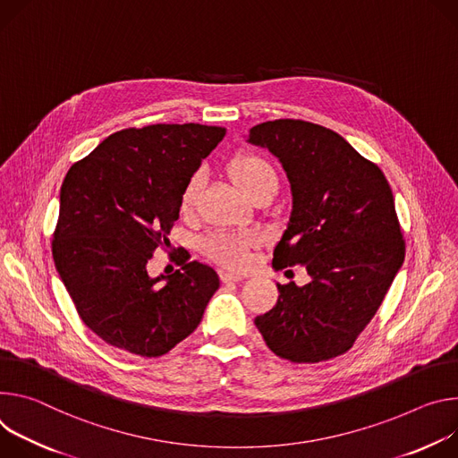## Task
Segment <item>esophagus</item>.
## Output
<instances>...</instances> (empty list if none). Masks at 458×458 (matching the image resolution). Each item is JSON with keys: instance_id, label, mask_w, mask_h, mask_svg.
Returning <instances> with one entry per match:
<instances>
[{"instance_id": "34e87169", "label": "esophagus", "mask_w": 458, "mask_h": 458, "mask_svg": "<svg viewBox=\"0 0 458 458\" xmlns=\"http://www.w3.org/2000/svg\"><path fill=\"white\" fill-rule=\"evenodd\" d=\"M220 278L222 282H240L243 280V275H238V273H231V271H220Z\"/></svg>"}]
</instances>
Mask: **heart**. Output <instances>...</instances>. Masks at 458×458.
<instances>
[{"label":"heart","mask_w":458,"mask_h":458,"mask_svg":"<svg viewBox=\"0 0 458 458\" xmlns=\"http://www.w3.org/2000/svg\"><path fill=\"white\" fill-rule=\"evenodd\" d=\"M231 173L249 198H252L264 189L278 187V176L275 167L259 155H242L234 158L231 162ZM201 187V173H194L185 182L180 196V209L183 213L194 209ZM255 242L257 238L247 233H215L203 240V250H206L213 260L227 267H243L249 262L247 249L255 245Z\"/></svg>","instance_id":"b5f03b06"}]
</instances>
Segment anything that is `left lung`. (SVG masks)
Here are the masks:
<instances>
[{
  "label": "left lung",
  "mask_w": 458,
  "mask_h": 458,
  "mask_svg": "<svg viewBox=\"0 0 458 458\" xmlns=\"http://www.w3.org/2000/svg\"><path fill=\"white\" fill-rule=\"evenodd\" d=\"M249 143L280 160L293 209L273 267L306 266L310 284H276V306L255 318L267 347L294 364L345 352L402 267L405 243L384 173L340 134L303 120L249 131Z\"/></svg>",
  "instance_id": "8db88e82"
}]
</instances>
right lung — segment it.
Wrapping results in <instances>:
<instances>
[{
  "mask_svg": "<svg viewBox=\"0 0 458 458\" xmlns=\"http://www.w3.org/2000/svg\"><path fill=\"white\" fill-rule=\"evenodd\" d=\"M224 136L199 123L131 127L69 169L53 259L80 318L109 345L162 357L198 327L220 287L187 250L169 276H148L147 264L169 245L182 189Z\"/></svg>",
  "mask_w": 458,
  "mask_h": 458,
  "instance_id": "obj_1",
  "label": "right lung"
}]
</instances>
